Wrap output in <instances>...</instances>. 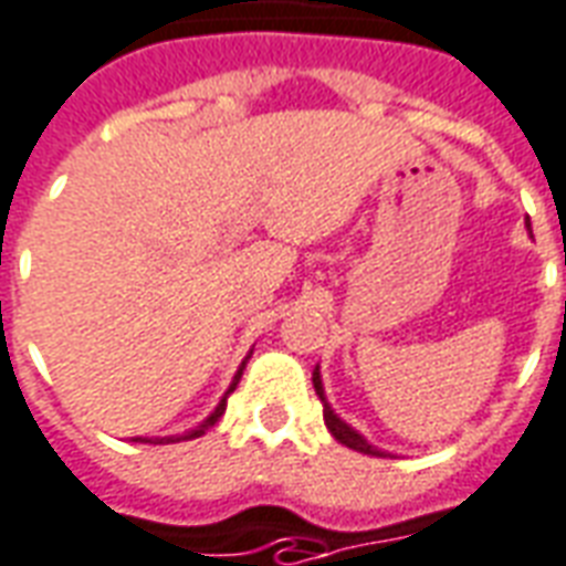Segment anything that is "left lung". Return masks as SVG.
<instances>
[{
    "label": "left lung",
    "mask_w": 566,
    "mask_h": 566,
    "mask_svg": "<svg viewBox=\"0 0 566 566\" xmlns=\"http://www.w3.org/2000/svg\"><path fill=\"white\" fill-rule=\"evenodd\" d=\"M527 226H531V222H527ZM313 389H316L319 401H323V419H325V424H328V431H332V437L337 440V443L356 449V452H365V455H377V458L389 455V452H382V449H377L374 443H368V440L358 434L353 424H346L340 416L334 413L332 403H328V398H325V386H323V377H319V368L313 370Z\"/></svg>",
    "instance_id": "obj_1"
}]
</instances>
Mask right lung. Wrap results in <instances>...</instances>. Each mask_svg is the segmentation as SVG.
<instances>
[{
  "label": "right lung",
  "instance_id": "obj_1",
  "mask_svg": "<svg viewBox=\"0 0 566 566\" xmlns=\"http://www.w3.org/2000/svg\"><path fill=\"white\" fill-rule=\"evenodd\" d=\"M241 374H243V365H241V368H238V374H234L232 386H229V389H226V395H222V401L217 403V407H213V413H210L208 419H205V422H201V424H196V428H189V431H184V434L135 437V440H138V443H180V440H196V437H201V434H205V431H208L210 424L217 422V419H220V416L226 413V398H229V395H232V391H234V386H238V379H241Z\"/></svg>",
  "mask_w": 566,
  "mask_h": 566
}]
</instances>
